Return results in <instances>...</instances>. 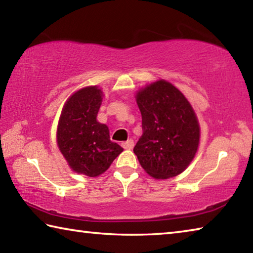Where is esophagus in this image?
I'll use <instances>...</instances> for the list:
<instances>
[{
  "label": "esophagus",
  "mask_w": 253,
  "mask_h": 253,
  "mask_svg": "<svg viewBox=\"0 0 253 253\" xmlns=\"http://www.w3.org/2000/svg\"><path fill=\"white\" fill-rule=\"evenodd\" d=\"M122 146L125 149H131L132 147H134V140L128 139V140H126V142H123Z\"/></svg>",
  "instance_id": "34e87169"
}]
</instances>
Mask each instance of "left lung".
<instances>
[{
	"instance_id": "obj_1",
	"label": "left lung",
	"mask_w": 253,
	"mask_h": 253,
	"mask_svg": "<svg viewBox=\"0 0 253 253\" xmlns=\"http://www.w3.org/2000/svg\"><path fill=\"white\" fill-rule=\"evenodd\" d=\"M136 101L142 113L143 135L134 153L142 168L157 179L181 174L200 143V125L191 104L165 80L140 89Z\"/></svg>"
}]
</instances>
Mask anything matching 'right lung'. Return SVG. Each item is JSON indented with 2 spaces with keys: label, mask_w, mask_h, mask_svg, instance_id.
<instances>
[{
  "label": "right lung",
  "mask_w": 253,
  "mask_h": 253,
  "mask_svg": "<svg viewBox=\"0 0 253 253\" xmlns=\"http://www.w3.org/2000/svg\"><path fill=\"white\" fill-rule=\"evenodd\" d=\"M102 91L96 85L75 92L60 116L57 142L75 172L96 177L109 169L124 149L110 140L109 129L97 122Z\"/></svg>",
  "instance_id": "right-lung-1"
}]
</instances>
